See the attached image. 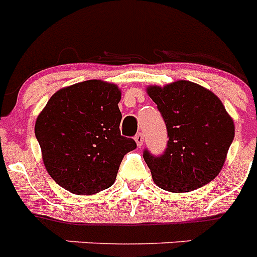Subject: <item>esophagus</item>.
Wrapping results in <instances>:
<instances>
[{
  "label": "esophagus",
  "instance_id": "1",
  "mask_svg": "<svg viewBox=\"0 0 257 257\" xmlns=\"http://www.w3.org/2000/svg\"><path fill=\"white\" fill-rule=\"evenodd\" d=\"M135 142H136V144H138V147H142L143 144H144V135H143L142 133H139V134H136V136H135Z\"/></svg>",
  "mask_w": 257,
  "mask_h": 257
}]
</instances>
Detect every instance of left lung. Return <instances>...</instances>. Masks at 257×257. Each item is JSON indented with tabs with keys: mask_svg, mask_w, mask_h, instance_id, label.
I'll return each instance as SVG.
<instances>
[{
	"mask_svg": "<svg viewBox=\"0 0 257 257\" xmlns=\"http://www.w3.org/2000/svg\"><path fill=\"white\" fill-rule=\"evenodd\" d=\"M147 92L165 119L167 148L156 157L144 151L154 183L162 189L185 193L216 178L234 139V122L221 100L189 81L149 86Z\"/></svg>",
	"mask_w": 257,
	"mask_h": 257,
	"instance_id": "1",
	"label": "left lung"
}]
</instances>
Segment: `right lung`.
Wrapping results in <instances>:
<instances>
[{"mask_svg": "<svg viewBox=\"0 0 257 257\" xmlns=\"http://www.w3.org/2000/svg\"><path fill=\"white\" fill-rule=\"evenodd\" d=\"M119 100L117 85L90 79L60 88L38 114L45 167L68 192L87 196L112 187L122 158L136 148L121 136Z\"/></svg>", "mask_w": 257, "mask_h": 257, "instance_id": "right-lung-1", "label": "right lung"}]
</instances>
